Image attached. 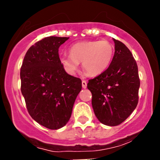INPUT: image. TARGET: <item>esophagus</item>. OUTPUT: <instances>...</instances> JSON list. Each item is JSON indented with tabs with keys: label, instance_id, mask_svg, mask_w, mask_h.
<instances>
[{
	"label": "esophagus",
	"instance_id": "obj_1",
	"mask_svg": "<svg viewBox=\"0 0 160 160\" xmlns=\"http://www.w3.org/2000/svg\"><path fill=\"white\" fill-rule=\"evenodd\" d=\"M82 86L83 89H86V86H87V82H86V81H85V80H82Z\"/></svg>",
	"mask_w": 160,
	"mask_h": 160
}]
</instances>
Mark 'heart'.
<instances>
[{
  "label": "heart",
  "instance_id": "heart-1",
  "mask_svg": "<svg viewBox=\"0 0 160 160\" xmlns=\"http://www.w3.org/2000/svg\"><path fill=\"white\" fill-rule=\"evenodd\" d=\"M114 48L107 40H88L74 43L70 47V56L60 57L61 65L68 74H76L81 62L82 68L90 76L104 72L112 61Z\"/></svg>",
  "mask_w": 160,
  "mask_h": 160
}]
</instances>
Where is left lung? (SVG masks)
Segmentation results:
<instances>
[{
    "instance_id": "left-lung-1",
    "label": "left lung",
    "mask_w": 160,
    "mask_h": 160,
    "mask_svg": "<svg viewBox=\"0 0 160 160\" xmlns=\"http://www.w3.org/2000/svg\"><path fill=\"white\" fill-rule=\"evenodd\" d=\"M113 40L115 52L111 65L87 84L95 116L109 126L122 123L134 111L140 87L138 65L132 54L122 42Z\"/></svg>"
}]
</instances>
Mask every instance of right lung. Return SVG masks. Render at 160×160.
<instances>
[{"instance_id":"1","label":"right lung","mask_w":160,"mask_h":160,"mask_svg":"<svg viewBox=\"0 0 160 160\" xmlns=\"http://www.w3.org/2000/svg\"><path fill=\"white\" fill-rule=\"evenodd\" d=\"M69 38L47 37L27 51L20 71L21 92L31 117L49 129L67 124L82 81L66 73L58 48Z\"/></svg>"}]
</instances>
